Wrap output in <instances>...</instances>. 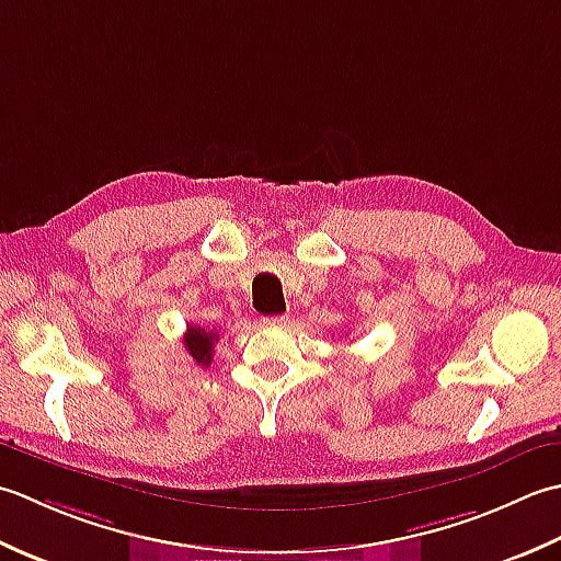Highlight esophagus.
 <instances>
[{"label":"esophagus","instance_id":"obj_1","mask_svg":"<svg viewBox=\"0 0 561 561\" xmlns=\"http://www.w3.org/2000/svg\"><path fill=\"white\" fill-rule=\"evenodd\" d=\"M290 322V317H285V314H278V317H266L264 319V324H268V327H285Z\"/></svg>","mask_w":561,"mask_h":561}]
</instances>
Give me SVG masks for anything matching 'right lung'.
<instances>
[{
  "mask_svg": "<svg viewBox=\"0 0 561 561\" xmlns=\"http://www.w3.org/2000/svg\"><path fill=\"white\" fill-rule=\"evenodd\" d=\"M215 341H217L215 331L198 327V324H191L184 334V346L188 351V356L198 365H210Z\"/></svg>",
  "mask_w": 561,
  "mask_h": 561,
  "instance_id": "1",
  "label": "right lung"
}]
</instances>
